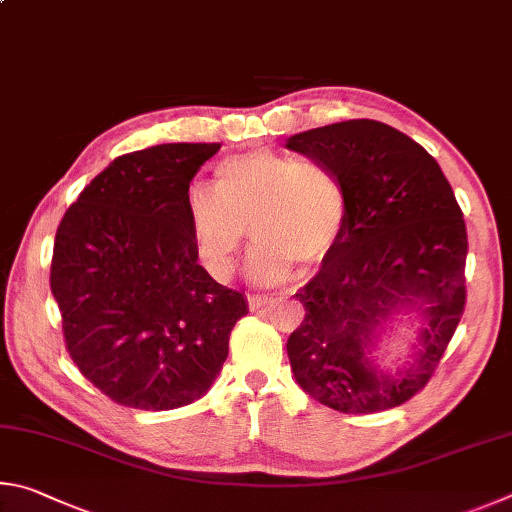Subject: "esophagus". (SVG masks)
Here are the masks:
<instances>
[{
    "label": "esophagus",
    "mask_w": 512,
    "mask_h": 512,
    "mask_svg": "<svg viewBox=\"0 0 512 512\" xmlns=\"http://www.w3.org/2000/svg\"><path fill=\"white\" fill-rule=\"evenodd\" d=\"M247 301H249L251 310H261V308L272 306V303H274V299L265 297V294H247Z\"/></svg>",
    "instance_id": "obj_1"
}]
</instances>
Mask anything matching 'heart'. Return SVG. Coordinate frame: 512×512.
I'll use <instances>...</instances> for the list:
<instances>
[{
	"label": "heart",
	"instance_id": "heart-1",
	"mask_svg": "<svg viewBox=\"0 0 512 512\" xmlns=\"http://www.w3.org/2000/svg\"><path fill=\"white\" fill-rule=\"evenodd\" d=\"M184 206L204 270L229 279L249 227L258 242L251 276L263 285L288 279L294 263L324 261L348 220L344 184L333 170L276 150L224 157L213 186L186 188Z\"/></svg>",
	"mask_w": 512,
	"mask_h": 512
}]
</instances>
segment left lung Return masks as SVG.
I'll list each match as a JSON object with an SVG mask.
<instances>
[{
	"label": "left lung",
	"instance_id": "1",
	"mask_svg": "<svg viewBox=\"0 0 512 512\" xmlns=\"http://www.w3.org/2000/svg\"><path fill=\"white\" fill-rule=\"evenodd\" d=\"M344 184L348 220L319 272L294 294L306 308L288 339L299 387L342 414H378L414 398L432 378L465 308L468 233L450 182L405 132L353 119L285 143ZM398 311L419 319L412 362H374Z\"/></svg>",
	"mask_w": 512,
	"mask_h": 512
}]
</instances>
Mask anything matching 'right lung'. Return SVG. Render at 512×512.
<instances>
[{"instance_id": "right-lung-1", "label": "right lung", "mask_w": 512, "mask_h": 512, "mask_svg": "<svg viewBox=\"0 0 512 512\" xmlns=\"http://www.w3.org/2000/svg\"><path fill=\"white\" fill-rule=\"evenodd\" d=\"M220 143H161L116 157L56 231L51 292L78 371L116 405H191L218 378L242 292L197 263L184 195Z\"/></svg>"}]
</instances>
